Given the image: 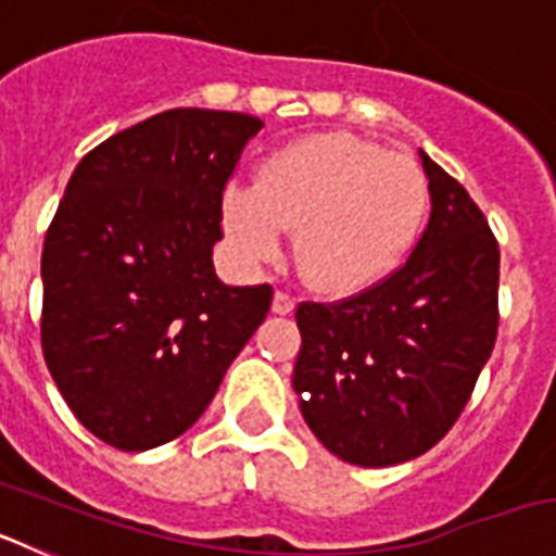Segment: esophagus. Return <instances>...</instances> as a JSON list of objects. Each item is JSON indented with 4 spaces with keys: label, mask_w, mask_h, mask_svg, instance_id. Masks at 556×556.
Instances as JSON below:
<instances>
[{
    "label": "esophagus",
    "mask_w": 556,
    "mask_h": 556,
    "mask_svg": "<svg viewBox=\"0 0 556 556\" xmlns=\"http://www.w3.org/2000/svg\"><path fill=\"white\" fill-rule=\"evenodd\" d=\"M294 308V298L289 292H275L273 298V312L275 314H289Z\"/></svg>",
    "instance_id": "1"
}]
</instances>
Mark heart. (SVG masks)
I'll use <instances>...</instances> for the list:
<instances>
[{
	"label": "heart",
	"instance_id": "heart-1",
	"mask_svg": "<svg viewBox=\"0 0 556 556\" xmlns=\"http://www.w3.org/2000/svg\"><path fill=\"white\" fill-rule=\"evenodd\" d=\"M223 228L239 262H275L283 230L320 292L353 294L404 262L429 211L415 155L351 132H314L269 152L253 186L223 191Z\"/></svg>",
	"mask_w": 556,
	"mask_h": 556
}]
</instances>
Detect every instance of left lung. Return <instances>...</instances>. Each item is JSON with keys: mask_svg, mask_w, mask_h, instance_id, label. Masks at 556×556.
Segmentation results:
<instances>
[{"mask_svg": "<svg viewBox=\"0 0 556 556\" xmlns=\"http://www.w3.org/2000/svg\"><path fill=\"white\" fill-rule=\"evenodd\" d=\"M431 214L384 281L294 312L292 387L339 459L390 468L426 454L473 395L498 337V242L465 186L420 152Z\"/></svg>", "mask_w": 556, "mask_h": 556, "instance_id": "1", "label": "left lung"}]
</instances>
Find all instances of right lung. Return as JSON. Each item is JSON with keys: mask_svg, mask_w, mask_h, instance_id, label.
<instances>
[{"mask_svg": "<svg viewBox=\"0 0 556 556\" xmlns=\"http://www.w3.org/2000/svg\"><path fill=\"white\" fill-rule=\"evenodd\" d=\"M264 122L172 108L88 152L41 253V348L68 409L119 451L198 424L273 303L214 273L223 191Z\"/></svg>", "mask_w": 556, "mask_h": 556, "instance_id": "1", "label": "right lung"}]
</instances>
